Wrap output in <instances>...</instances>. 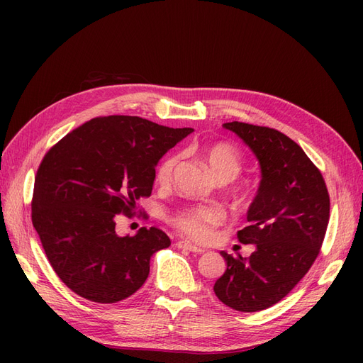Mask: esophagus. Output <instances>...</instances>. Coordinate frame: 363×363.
I'll return each mask as SVG.
<instances>
[{
	"label": "esophagus",
	"instance_id": "obj_1",
	"mask_svg": "<svg viewBox=\"0 0 363 363\" xmlns=\"http://www.w3.org/2000/svg\"><path fill=\"white\" fill-rule=\"evenodd\" d=\"M177 247H179V248H183V250H186V251L195 252V255H201V252H204V250H203V248H200V247H195V245H192V244H189V242H184V240H179V242H177Z\"/></svg>",
	"mask_w": 363,
	"mask_h": 363
}]
</instances>
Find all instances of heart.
<instances>
[{"label":"heart","instance_id":"1","mask_svg":"<svg viewBox=\"0 0 363 363\" xmlns=\"http://www.w3.org/2000/svg\"><path fill=\"white\" fill-rule=\"evenodd\" d=\"M203 157L208 168L219 182H232L244 168V156L235 145L228 142H213L203 148ZM180 157L169 155L164 157L156 169V182L162 188L171 184ZM224 212L215 206H191L175 212L171 216L172 225L179 232L195 242H206L212 238L213 230L223 225Z\"/></svg>","mask_w":363,"mask_h":363}]
</instances>
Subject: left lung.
<instances>
[{"label": "left lung", "mask_w": 363, "mask_h": 363, "mask_svg": "<svg viewBox=\"0 0 363 363\" xmlns=\"http://www.w3.org/2000/svg\"><path fill=\"white\" fill-rule=\"evenodd\" d=\"M255 152L262 171L248 225L240 244H255L250 257L223 251L227 269L213 291L239 312H259L279 303L320 255L330 218V196L321 171L303 148L281 131L245 123H225Z\"/></svg>", "instance_id": "8db88e82"}]
</instances>
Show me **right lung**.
Returning <instances> with one entry per match:
<instances>
[{
  "label": "right lung",
  "mask_w": 363,
  "mask_h": 363,
  "mask_svg": "<svg viewBox=\"0 0 363 363\" xmlns=\"http://www.w3.org/2000/svg\"><path fill=\"white\" fill-rule=\"evenodd\" d=\"M192 128L139 116L87 121L43 156L35 179L31 221L59 279L83 298L116 303L150 274V259L171 245L160 228L116 233L118 215H133L150 196L159 159Z\"/></svg>",
  "instance_id": "add662e5"
}]
</instances>
